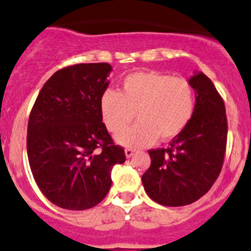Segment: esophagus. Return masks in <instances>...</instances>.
<instances>
[{
    "mask_svg": "<svg viewBox=\"0 0 251 251\" xmlns=\"http://www.w3.org/2000/svg\"><path fill=\"white\" fill-rule=\"evenodd\" d=\"M134 153H135V149H132V148H126L125 149L126 157H131L132 155H134Z\"/></svg>",
    "mask_w": 251,
    "mask_h": 251,
    "instance_id": "obj_1",
    "label": "esophagus"
}]
</instances>
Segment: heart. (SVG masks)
<instances>
[{
	"mask_svg": "<svg viewBox=\"0 0 251 251\" xmlns=\"http://www.w3.org/2000/svg\"><path fill=\"white\" fill-rule=\"evenodd\" d=\"M101 116L110 132L117 134L133 121L139 123L117 135L125 146H148L159 137L174 139L190 123L195 90L187 78L155 71L130 74L120 92L106 90L100 99Z\"/></svg>",
	"mask_w": 251,
	"mask_h": 251,
	"instance_id": "b5f03b06",
	"label": "heart"
}]
</instances>
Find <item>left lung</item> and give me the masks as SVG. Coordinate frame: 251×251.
Listing matches in <instances>:
<instances>
[{"label": "left lung", "mask_w": 251, "mask_h": 251, "mask_svg": "<svg viewBox=\"0 0 251 251\" xmlns=\"http://www.w3.org/2000/svg\"><path fill=\"white\" fill-rule=\"evenodd\" d=\"M196 92L190 123L166 149L149 150L151 165L142 175L145 191L165 206H184L211 189L223 169L227 120L224 100L204 74L189 80Z\"/></svg>", "instance_id": "1"}]
</instances>
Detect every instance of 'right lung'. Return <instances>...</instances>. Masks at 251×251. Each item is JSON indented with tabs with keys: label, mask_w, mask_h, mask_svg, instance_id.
Instances as JSON below:
<instances>
[{
	"label": "right lung",
	"mask_w": 251,
	"mask_h": 251,
	"mask_svg": "<svg viewBox=\"0 0 251 251\" xmlns=\"http://www.w3.org/2000/svg\"><path fill=\"white\" fill-rule=\"evenodd\" d=\"M111 66L77 64L55 72L41 89L27 126L33 179L52 204L86 210L111 187V169L126 160L102 123L100 99Z\"/></svg>",
	"instance_id": "right-lung-1"
}]
</instances>
